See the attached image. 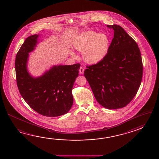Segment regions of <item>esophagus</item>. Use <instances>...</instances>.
Returning <instances> with one entry per match:
<instances>
[{
	"instance_id": "34e87169",
	"label": "esophagus",
	"mask_w": 159,
	"mask_h": 159,
	"mask_svg": "<svg viewBox=\"0 0 159 159\" xmlns=\"http://www.w3.org/2000/svg\"><path fill=\"white\" fill-rule=\"evenodd\" d=\"M84 68H83V67H80V70H79V71H80V73H81V74H83L84 73Z\"/></svg>"
}]
</instances>
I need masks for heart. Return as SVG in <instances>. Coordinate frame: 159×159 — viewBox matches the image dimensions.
Listing matches in <instances>:
<instances>
[{"instance_id":"1","label":"heart","mask_w":159,"mask_h":159,"mask_svg":"<svg viewBox=\"0 0 159 159\" xmlns=\"http://www.w3.org/2000/svg\"><path fill=\"white\" fill-rule=\"evenodd\" d=\"M73 45L76 50L83 51V57L89 64H96L102 60L108 52L109 40L106 34H97L89 30L82 32L75 37ZM71 55L75 57V53Z\"/></svg>"}]
</instances>
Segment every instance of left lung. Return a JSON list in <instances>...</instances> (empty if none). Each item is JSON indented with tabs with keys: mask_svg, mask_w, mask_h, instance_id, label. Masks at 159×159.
I'll return each instance as SVG.
<instances>
[{
	"mask_svg": "<svg viewBox=\"0 0 159 159\" xmlns=\"http://www.w3.org/2000/svg\"><path fill=\"white\" fill-rule=\"evenodd\" d=\"M114 31L105 58L86 66L84 75L95 98L103 107L117 109L135 97L142 82L143 63L137 43L120 25H107Z\"/></svg>",
	"mask_w": 159,
	"mask_h": 159,
	"instance_id": "obj_1",
	"label": "left lung"
}]
</instances>
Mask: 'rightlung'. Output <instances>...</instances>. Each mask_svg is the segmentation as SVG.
<instances>
[{
	"label": "right lung",
	"mask_w": 159,
	"mask_h": 159,
	"mask_svg": "<svg viewBox=\"0 0 159 159\" xmlns=\"http://www.w3.org/2000/svg\"><path fill=\"white\" fill-rule=\"evenodd\" d=\"M38 37L39 34H34L27 37L16 54L18 89L24 101L37 113L48 117L61 116L68 112L73 103L72 89L81 65L53 66L40 77L34 78L27 70V61Z\"/></svg>",
	"instance_id": "right-lung-1"
}]
</instances>
